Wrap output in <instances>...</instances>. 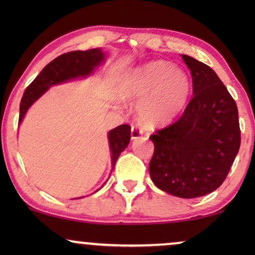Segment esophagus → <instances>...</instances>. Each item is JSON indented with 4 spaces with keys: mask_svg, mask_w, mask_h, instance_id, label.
Here are the masks:
<instances>
[{
    "mask_svg": "<svg viewBox=\"0 0 255 255\" xmlns=\"http://www.w3.org/2000/svg\"><path fill=\"white\" fill-rule=\"evenodd\" d=\"M142 133H144V130H142L141 128L137 127V125H132V128H131V138L132 139H138Z\"/></svg>",
    "mask_w": 255,
    "mask_h": 255,
    "instance_id": "34e87169",
    "label": "esophagus"
}]
</instances>
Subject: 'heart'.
<instances>
[{"label":"heart","mask_w":255,"mask_h":255,"mask_svg":"<svg viewBox=\"0 0 255 255\" xmlns=\"http://www.w3.org/2000/svg\"><path fill=\"white\" fill-rule=\"evenodd\" d=\"M190 80L182 69L170 62L156 60L138 67L128 80L125 94L128 99L141 100L138 107L146 124H166L186 106Z\"/></svg>","instance_id":"b5f03b06"}]
</instances>
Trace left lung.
Here are the masks:
<instances>
[{
	"label": "left lung",
	"instance_id": "8db88e82",
	"mask_svg": "<svg viewBox=\"0 0 255 255\" xmlns=\"http://www.w3.org/2000/svg\"><path fill=\"white\" fill-rule=\"evenodd\" d=\"M193 78V99L182 116L152 134L149 175L159 189L194 198L217 189L240 147L238 108L215 71L182 54Z\"/></svg>",
	"mask_w": 255,
	"mask_h": 255
}]
</instances>
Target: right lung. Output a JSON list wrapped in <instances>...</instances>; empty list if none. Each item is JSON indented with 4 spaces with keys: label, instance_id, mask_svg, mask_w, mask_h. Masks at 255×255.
<instances>
[{
    "label": "right lung",
    "instance_id": "1",
    "mask_svg": "<svg viewBox=\"0 0 255 255\" xmlns=\"http://www.w3.org/2000/svg\"><path fill=\"white\" fill-rule=\"evenodd\" d=\"M104 60V53L100 48L88 51H73L59 55L50 64L45 66L39 75L30 83L23 94L19 104V120L23 121L26 111L51 86L57 85L79 76H87L94 68ZM113 159V169L118 156L127 148L131 139L130 125L123 124L111 130L108 134Z\"/></svg>",
    "mask_w": 255,
    "mask_h": 255
}]
</instances>
